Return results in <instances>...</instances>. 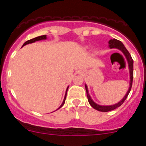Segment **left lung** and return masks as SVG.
Masks as SVG:
<instances>
[{
  "instance_id": "1",
  "label": "left lung",
  "mask_w": 146,
  "mask_h": 146,
  "mask_svg": "<svg viewBox=\"0 0 146 146\" xmlns=\"http://www.w3.org/2000/svg\"><path fill=\"white\" fill-rule=\"evenodd\" d=\"M108 46H109V48L113 49H118V50L121 51L122 53L124 55L125 58H126V60H127V63H128V67H129V89L126 94H125V96H123V98L121 99V101L118 102V103H115L114 104H112V105H100V104H96V102H94V100L91 99L90 94L88 92V88L87 85L86 84V94H87V97L88 100L89 104H91V106L93 108H94L95 110H98V111L101 112H108L111 111L113 110L116 109L117 108L120 107L121 104L124 102V101L126 100V99L128 96L129 94L130 91H131V86H132V80H133V60L131 58V55L129 54V52H128V50H126L125 46L123 45V44L119 41V40H117L115 38H113V39L110 40L108 42Z\"/></svg>"
}]
</instances>
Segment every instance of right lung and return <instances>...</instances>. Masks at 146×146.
I'll return each instance as SVG.
<instances>
[{"instance_id": "1", "label": "right lung", "mask_w": 146, "mask_h": 146, "mask_svg": "<svg viewBox=\"0 0 146 146\" xmlns=\"http://www.w3.org/2000/svg\"><path fill=\"white\" fill-rule=\"evenodd\" d=\"M47 36H46V35H43V36H37V37H36V38H32V39H30V40H28V41H27V42H25V43L23 44V46H25V45L28 44L34 43V42H37V41H41V40H45V39H47ZM68 88H69V86L67 87L66 90V94H65V96H64V101H63L62 104H60V106L59 107V108H58L57 110L60 109V108H61V107L63 106V105H64V103H65V100H66V94H67V91H68Z\"/></svg>"}]
</instances>
